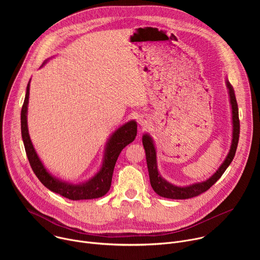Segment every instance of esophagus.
<instances>
[{"label":"esophagus","instance_id":"obj_1","mask_svg":"<svg viewBox=\"0 0 260 260\" xmlns=\"http://www.w3.org/2000/svg\"><path fill=\"white\" fill-rule=\"evenodd\" d=\"M139 123L142 125V126H145L147 124V119H145V117H141L139 119Z\"/></svg>","mask_w":260,"mask_h":260}]
</instances>
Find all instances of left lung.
Masks as SVG:
<instances>
[{
  "mask_svg": "<svg viewBox=\"0 0 260 260\" xmlns=\"http://www.w3.org/2000/svg\"><path fill=\"white\" fill-rule=\"evenodd\" d=\"M226 87L229 89V95H230V102L232 106V120H233V139H232V145L231 149L225 157L224 161L221 164V166L218 168V170L206 181L193 183L187 186H177L170 182H168L166 179L161 177V175L158 172L157 169V159H156V149L153 143V140L149 134H144L142 138L143 146L146 153V160H147V167L148 172H149V178H150V184L153 188V190L162 198L172 199V200H186L190 198L198 197L202 194L203 192L207 191L213 184H215L219 178L223 175L225 170L229 168L231 162L233 161L237 147L239 143V137H240V120H239V108L236 100V94L234 87L226 79Z\"/></svg>",
  "mask_w": 260,
  "mask_h": 260,
  "instance_id": "8db88e82",
  "label": "left lung"
}]
</instances>
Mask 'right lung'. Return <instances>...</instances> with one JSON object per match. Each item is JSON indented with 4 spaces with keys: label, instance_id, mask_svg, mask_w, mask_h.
Listing matches in <instances>:
<instances>
[{
    "label": "right lung",
    "instance_id": "add662e5",
    "mask_svg": "<svg viewBox=\"0 0 260 260\" xmlns=\"http://www.w3.org/2000/svg\"><path fill=\"white\" fill-rule=\"evenodd\" d=\"M47 62V59L43 62V67ZM29 83L26 86V92L24 102L21 109V137L24 144L26 156L28 158L29 165L38 177L41 183L49 190L60 194L72 201L80 200H93L105 196L110 187L111 181H112L113 171L116 164V160L121 152V150L129 143H132L137 136V122L131 120L120 127H118L111 137L109 138L104 152L103 164L99 172L91 177L89 180L82 183L73 184L63 180H60L50 174L47 169L44 167L40 157L37 154L31 140L29 138L28 128H27V106H28V96H29Z\"/></svg>",
    "mask_w": 260,
    "mask_h": 260
}]
</instances>
